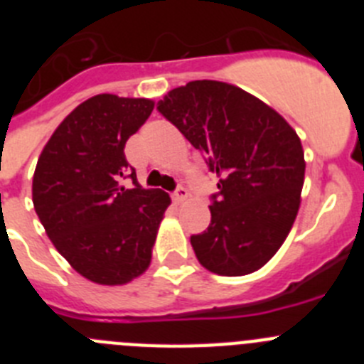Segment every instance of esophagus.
I'll return each mask as SVG.
<instances>
[{"label": "esophagus", "instance_id": "esophagus-1", "mask_svg": "<svg viewBox=\"0 0 364 364\" xmlns=\"http://www.w3.org/2000/svg\"><path fill=\"white\" fill-rule=\"evenodd\" d=\"M171 198H173V202H175V204H182V202L188 198V189L182 188V186H178V188L175 189V193L171 195Z\"/></svg>", "mask_w": 364, "mask_h": 364}]
</instances>
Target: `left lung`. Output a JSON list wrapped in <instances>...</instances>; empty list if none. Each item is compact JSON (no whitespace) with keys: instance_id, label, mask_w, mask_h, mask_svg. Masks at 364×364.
<instances>
[{"instance_id":"8db88e82","label":"left lung","mask_w":364,"mask_h":364,"mask_svg":"<svg viewBox=\"0 0 364 364\" xmlns=\"http://www.w3.org/2000/svg\"><path fill=\"white\" fill-rule=\"evenodd\" d=\"M156 109L218 176L210 226L191 235L198 262L226 277L262 268L301 205L306 164L297 133L264 102L215 80L176 87Z\"/></svg>"}]
</instances>
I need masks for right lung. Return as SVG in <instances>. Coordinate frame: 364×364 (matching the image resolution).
Returning <instances> with one entry per match:
<instances>
[{
    "mask_svg": "<svg viewBox=\"0 0 364 364\" xmlns=\"http://www.w3.org/2000/svg\"><path fill=\"white\" fill-rule=\"evenodd\" d=\"M153 100L96 95L58 125L38 159L32 202L56 250L80 275L118 286L142 275L171 198L144 189L124 147ZM131 178L133 188L121 186Z\"/></svg>",
    "mask_w": 364,
    "mask_h": 364,
    "instance_id": "obj_1",
    "label": "right lung"
}]
</instances>
